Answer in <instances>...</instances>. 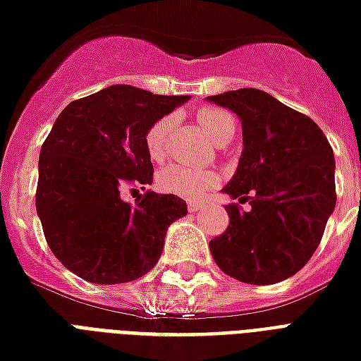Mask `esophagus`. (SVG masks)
Here are the masks:
<instances>
[{"label":"esophagus","mask_w":361,"mask_h":361,"mask_svg":"<svg viewBox=\"0 0 361 361\" xmlns=\"http://www.w3.org/2000/svg\"><path fill=\"white\" fill-rule=\"evenodd\" d=\"M202 207H204V202H197V201L188 202V210H189V212H197V210H201Z\"/></svg>","instance_id":"1"}]
</instances>
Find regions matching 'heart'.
<instances>
[{"label": "heart", "mask_w": 361, "mask_h": 361, "mask_svg": "<svg viewBox=\"0 0 361 361\" xmlns=\"http://www.w3.org/2000/svg\"><path fill=\"white\" fill-rule=\"evenodd\" d=\"M199 126L207 132L216 145L228 143L235 133V118L228 111H221L216 106H202L197 113ZM173 126V116H162L145 133L147 153L153 160H162L166 154L168 133ZM218 173L207 168H193L188 164H168L157 176L160 191L176 195L181 199H201L218 185Z\"/></svg>", "instance_id": "1"}]
</instances>
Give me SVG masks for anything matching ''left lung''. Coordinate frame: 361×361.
Returning <instances> with one entry per match:
<instances>
[{
  "instance_id": "left-lung-1",
  "label": "left lung",
  "mask_w": 361,
  "mask_h": 361,
  "mask_svg": "<svg viewBox=\"0 0 361 361\" xmlns=\"http://www.w3.org/2000/svg\"><path fill=\"white\" fill-rule=\"evenodd\" d=\"M241 120L243 153L224 188L228 229L210 241L218 268L233 279L269 285L295 276L322 241L335 210V154L316 122L255 87L210 95Z\"/></svg>"
}]
</instances>
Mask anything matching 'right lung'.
I'll use <instances>...</instances> for the list:
<instances>
[{"label":"right lung","mask_w":361,"mask_h":361,"mask_svg":"<svg viewBox=\"0 0 361 361\" xmlns=\"http://www.w3.org/2000/svg\"><path fill=\"white\" fill-rule=\"evenodd\" d=\"M188 99L111 85L57 116L39 151L36 210L51 252L72 274L114 285L159 262L168 228L188 214V204L154 191L130 204L122 191L151 185L147 130Z\"/></svg>","instance_id":"1"}]
</instances>
